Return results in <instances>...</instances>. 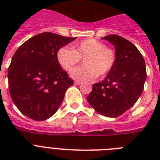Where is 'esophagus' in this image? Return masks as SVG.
Here are the masks:
<instances>
[{"label":"esophagus","mask_w":160,"mask_h":160,"mask_svg":"<svg viewBox=\"0 0 160 160\" xmlns=\"http://www.w3.org/2000/svg\"><path fill=\"white\" fill-rule=\"evenodd\" d=\"M75 85H81V84H82V82H81V81H78V80H75Z\"/></svg>","instance_id":"34e87169"}]
</instances>
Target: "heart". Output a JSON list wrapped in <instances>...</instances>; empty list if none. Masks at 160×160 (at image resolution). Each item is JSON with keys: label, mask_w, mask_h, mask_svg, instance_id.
Segmentation results:
<instances>
[{"label": "heart", "mask_w": 160, "mask_h": 160, "mask_svg": "<svg viewBox=\"0 0 160 160\" xmlns=\"http://www.w3.org/2000/svg\"><path fill=\"white\" fill-rule=\"evenodd\" d=\"M58 63L66 71H70L83 59L84 65L71 71V77L78 80H92L105 76L113 69L115 54L105 43L95 39H87L73 44L71 49L61 47L56 54Z\"/></svg>", "instance_id": "b5f03b06"}]
</instances>
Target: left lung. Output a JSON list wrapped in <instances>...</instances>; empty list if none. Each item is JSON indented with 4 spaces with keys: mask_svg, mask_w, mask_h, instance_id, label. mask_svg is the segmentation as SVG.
<instances>
[{
    "mask_svg": "<svg viewBox=\"0 0 160 160\" xmlns=\"http://www.w3.org/2000/svg\"><path fill=\"white\" fill-rule=\"evenodd\" d=\"M114 46L115 63L103 81L95 83L87 100L104 116H120L136 103L141 95L146 66L143 55L134 44L117 35L103 37Z\"/></svg>",
    "mask_w": 160,
    "mask_h": 160,
    "instance_id": "left-lung-1",
    "label": "left lung"
}]
</instances>
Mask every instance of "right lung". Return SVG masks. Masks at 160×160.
<instances>
[{"label":"right lung","instance_id":"add662e5","mask_svg":"<svg viewBox=\"0 0 160 160\" xmlns=\"http://www.w3.org/2000/svg\"><path fill=\"white\" fill-rule=\"evenodd\" d=\"M51 32L31 37L21 45L8 69L9 91L18 109L41 121L58 110L73 80L58 63V50L75 40Z\"/></svg>","mask_w":160,"mask_h":160}]
</instances>
